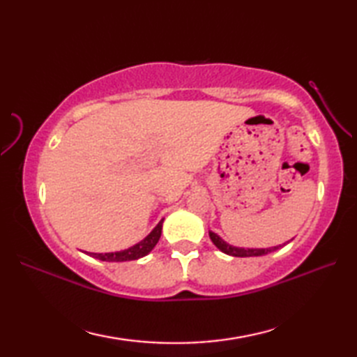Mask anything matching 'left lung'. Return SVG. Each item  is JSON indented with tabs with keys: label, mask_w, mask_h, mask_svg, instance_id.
<instances>
[{
	"label": "left lung",
	"mask_w": 357,
	"mask_h": 357,
	"mask_svg": "<svg viewBox=\"0 0 357 357\" xmlns=\"http://www.w3.org/2000/svg\"><path fill=\"white\" fill-rule=\"evenodd\" d=\"M210 239H211V242H213V244L219 250H221L222 253L230 255V256H236V257L264 256V255L271 253V252H275V250H278V247H273V248H238V247L229 245V244H227V242H224L221 238H219L216 233H211V231H210Z\"/></svg>",
	"instance_id": "8db88e82"
}]
</instances>
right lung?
Segmentation results:
<instances>
[{
    "label": "right lung",
    "mask_w": 357,
    "mask_h": 357,
    "mask_svg": "<svg viewBox=\"0 0 357 357\" xmlns=\"http://www.w3.org/2000/svg\"><path fill=\"white\" fill-rule=\"evenodd\" d=\"M162 222H159L153 231H151L149 236L141 241L139 244H136L130 248L123 250V252H115V253H89L90 256L96 257V259L100 261H105V262H124V261H135V259H139V257L149 255L153 247L158 244L159 238H161V230H162Z\"/></svg>",
    "instance_id": "obj_1"
}]
</instances>
